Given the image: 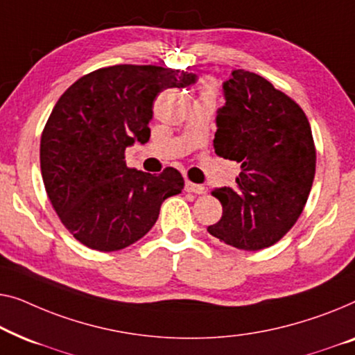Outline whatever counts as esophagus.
<instances>
[{"mask_svg":"<svg viewBox=\"0 0 355 355\" xmlns=\"http://www.w3.org/2000/svg\"><path fill=\"white\" fill-rule=\"evenodd\" d=\"M184 189H187L188 193H196V194L206 193V188H204L202 184H196V183H191V182L184 183Z\"/></svg>","mask_w":355,"mask_h":355,"instance_id":"34e87169","label":"esophagus"}]
</instances>
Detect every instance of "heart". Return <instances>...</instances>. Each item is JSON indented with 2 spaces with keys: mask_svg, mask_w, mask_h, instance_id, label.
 Returning a JSON list of instances; mask_svg holds the SVG:
<instances>
[{
  "mask_svg": "<svg viewBox=\"0 0 355 355\" xmlns=\"http://www.w3.org/2000/svg\"><path fill=\"white\" fill-rule=\"evenodd\" d=\"M212 85H204V93H211L212 94Z\"/></svg>",
  "mask_w": 355,
  "mask_h": 355,
  "instance_id": "b5f03b06",
  "label": "heart"
}]
</instances>
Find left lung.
<instances>
[{
    "label": "left lung",
    "instance_id": "1",
    "mask_svg": "<svg viewBox=\"0 0 355 355\" xmlns=\"http://www.w3.org/2000/svg\"><path fill=\"white\" fill-rule=\"evenodd\" d=\"M214 149L241 164L236 187L216 188L222 218L207 232L244 251L273 246L302 214L313 177L315 144L297 103L254 72H232L223 82Z\"/></svg>",
    "mask_w": 355,
    "mask_h": 355
}]
</instances>
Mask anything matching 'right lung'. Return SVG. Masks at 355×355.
<instances>
[{"label": "right lung", "instance_id": "add662e5", "mask_svg": "<svg viewBox=\"0 0 355 355\" xmlns=\"http://www.w3.org/2000/svg\"><path fill=\"white\" fill-rule=\"evenodd\" d=\"M196 80L175 69L121 64L87 73L59 98L42 133L40 167L54 211L85 246H130L153 228L162 202L182 193L177 168L159 175L128 168L125 149L148 143L159 93Z\"/></svg>", "mask_w": 355, "mask_h": 355}]
</instances>
